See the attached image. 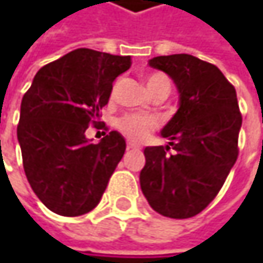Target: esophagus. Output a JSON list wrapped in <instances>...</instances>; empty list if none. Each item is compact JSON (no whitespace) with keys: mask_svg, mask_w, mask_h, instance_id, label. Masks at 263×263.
I'll list each match as a JSON object with an SVG mask.
<instances>
[{"mask_svg":"<svg viewBox=\"0 0 263 263\" xmlns=\"http://www.w3.org/2000/svg\"><path fill=\"white\" fill-rule=\"evenodd\" d=\"M137 147H138V146H137L135 143H131V141L128 143V149H137Z\"/></svg>","mask_w":263,"mask_h":263,"instance_id":"esophagus-1","label":"esophagus"}]
</instances>
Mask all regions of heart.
I'll return each mask as SVG.
<instances>
[{
  "instance_id": "1",
  "label": "heart",
  "mask_w": 263,
  "mask_h": 263,
  "mask_svg": "<svg viewBox=\"0 0 263 263\" xmlns=\"http://www.w3.org/2000/svg\"><path fill=\"white\" fill-rule=\"evenodd\" d=\"M146 88L151 94H155L160 89L169 91V82L163 74H149L146 78ZM155 126H157V122L152 117L140 116V114H128L117 122V128L128 138L135 140V141L144 140L155 129Z\"/></svg>"
}]
</instances>
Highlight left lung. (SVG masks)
<instances>
[{"instance_id": "obj_1", "label": "left lung", "mask_w": 263, "mask_h": 263, "mask_svg": "<svg viewBox=\"0 0 263 263\" xmlns=\"http://www.w3.org/2000/svg\"><path fill=\"white\" fill-rule=\"evenodd\" d=\"M149 65L174 80L180 106L161 131L169 143L144 149L141 192L157 213L192 218L215 199L236 163V89L216 65L192 54L157 56Z\"/></svg>"}]
</instances>
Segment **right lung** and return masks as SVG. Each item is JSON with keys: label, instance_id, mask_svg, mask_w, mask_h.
Masks as SVG:
<instances>
[{"label": "right lung", "instance_id": "right-lung-1", "mask_svg": "<svg viewBox=\"0 0 263 263\" xmlns=\"http://www.w3.org/2000/svg\"><path fill=\"white\" fill-rule=\"evenodd\" d=\"M131 56L78 48L42 67L21 102L18 141L27 180L51 212H91L122 160L126 141L111 131L97 144L85 131L97 125L112 82L129 70Z\"/></svg>", "mask_w": 263, "mask_h": 263}]
</instances>
